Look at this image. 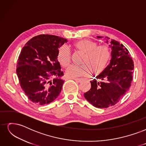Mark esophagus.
<instances>
[{
    "label": "esophagus",
    "instance_id": "obj_1",
    "mask_svg": "<svg viewBox=\"0 0 146 146\" xmlns=\"http://www.w3.org/2000/svg\"><path fill=\"white\" fill-rule=\"evenodd\" d=\"M71 79H73V80H76L77 82H81L82 81V80H83L82 78H72Z\"/></svg>",
    "mask_w": 146,
    "mask_h": 146
}]
</instances>
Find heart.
<instances>
[{
    "mask_svg": "<svg viewBox=\"0 0 146 146\" xmlns=\"http://www.w3.org/2000/svg\"><path fill=\"white\" fill-rule=\"evenodd\" d=\"M77 50L85 53L82 60V64H72L66 70V75L69 78H77L87 76L91 72L93 74L101 73L107 68L111 57V50L108 45H98L95 41L89 39L76 42L74 44ZM57 58L63 67L69 64L71 60V53L68 46L60 47Z\"/></svg>",
    "mask_w": 146,
    "mask_h": 146,
    "instance_id": "obj_1",
    "label": "heart"
}]
</instances>
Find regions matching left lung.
Returning a JSON list of instances; mask_svg holds the SVG:
<instances>
[{
	"mask_svg": "<svg viewBox=\"0 0 146 146\" xmlns=\"http://www.w3.org/2000/svg\"><path fill=\"white\" fill-rule=\"evenodd\" d=\"M109 46L112 49L110 64L90 82V90L84 93L85 99L99 108L116 104L129 90L133 77L134 63L129 50L114 39L110 40Z\"/></svg>",
	"mask_w": 146,
	"mask_h": 146,
	"instance_id": "obj_1",
	"label": "left lung"
}]
</instances>
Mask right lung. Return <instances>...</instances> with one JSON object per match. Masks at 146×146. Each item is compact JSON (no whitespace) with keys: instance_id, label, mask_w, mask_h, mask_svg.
Segmentation results:
<instances>
[{"instance_id":"right-lung-1","label":"right lung","mask_w":146,"mask_h":146,"mask_svg":"<svg viewBox=\"0 0 146 146\" xmlns=\"http://www.w3.org/2000/svg\"><path fill=\"white\" fill-rule=\"evenodd\" d=\"M67 39L52 35H39L25 44L17 63L20 86L30 100L44 105L55 100L64 81L57 54Z\"/></svg>"}]
</instances>
